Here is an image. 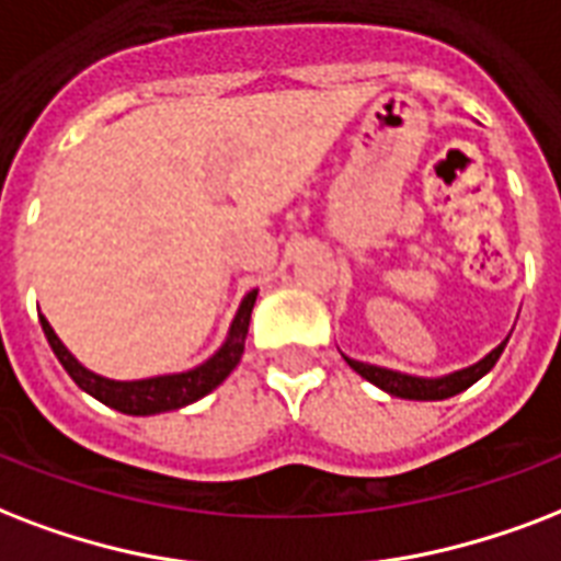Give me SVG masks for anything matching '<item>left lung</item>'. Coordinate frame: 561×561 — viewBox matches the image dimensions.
Masks as SVG:
<instances>
[{
  "label": "left lung",
  "instance_id": "1",
  "mask_svg": "<svg viewBox=\"0 0 561 561\" xmlns=\"http://www.w3.org/2000/svg\"><path fill=\"white\" fill-rule=\"evenodd\" d=\"M510 336L497 345L494 351H489L483 359H477L474 366L459 368V371H450V375L442 377H421V375H407V371H394V368L375 366V363H359V359H351L348 354H342L345 363H348L359 377H366L368 383H375L377 389H383L386 394L392 398H407V401H445V398H454V394L466 392L468 386H474L480 377H485L494 368V363L501 359L503 348H506Z\"/></svg>",
  "mask_w": 561,
  "mask_h": 561
}]
</instances>
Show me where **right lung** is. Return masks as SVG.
Wrapping results in <instances>:
<instances>
[{
	"label": "right lung",
	"mask_w": 561,
	"mask_h": 561,
	"mask_svg": "<svg viewBox=\"0 0 561 561\" xmlns=\"http://www.w3.org/2000/svg\"><path fill=\"white\" fill-rule=\"evenodd\" d=\"M254 301H257V289L245 293V298L237 307L231 328H228V336L204 363L186 368V371H175V375L142 377V380H111V377L95 375L87 366H81L76 354L60 342L46 316H41V324L55 357L60 359V366L67 368V375L76 380L78 389H84L87 394H93L95 401H102L104 407L116 412H125V415H158V412H172L202 401L204 394H210L225 377L231 375L242 359V351H245Z\"/></svg>",
	"instance_id": "right-lung-1"
}]
</instances>
